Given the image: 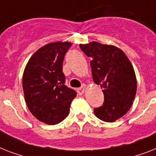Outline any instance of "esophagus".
<instances>
[{
	"label": "esophagus",
	"mask_w": 156,
	"mask_h": 156,
	"mask_svg": "<svg viewBox=\"0 0 156 156\" xmlns=\"http://www.w3.org/2000/svg\"><path fill=\"white\" fill-rule=\"evenodd\" d=\"M86 88H87V86L85 84H83L82 86V87H80V88H78V94H82L84 93L85 90H86Z\"/></svg>",
	"instance_id": "esophagus-1"
}]
</instances>
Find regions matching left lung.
Instances as JSON below:
<instances>
[{
    "instance_id": "obj_1",
    "label": "left lung",
    "mask_w": 156,
    "mask_h": 156,
    "mask_svg": "<svg viewBox=\"0 0 156 156\" xmlns=\"http://www.w3.org/2000/svg\"><path fill=\"white\" fill-rule=\"evenodd\" d=\"M85 54L92 58L91 71L94 83L104 94L102 107L94 110L104 122H112L130 110L137 90L135 70L124 52L115 45L92 41L80 44Z\"/></svg>"
}]
</instances>
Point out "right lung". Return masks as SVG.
<instances>
[{"label":"right lung","instance_id":"add662e5","mask_svg":"<svg viewBox=\"0 0 156 156\" xmlns=\"http://www.w3.org/2000/svg\"><path fill=\"white\" fill-rule=\"evenodd\" d=\"M71 43L57 41L37 49L25 66L22 78L28 108L39 121L49 125L61 122L68 116L76 91L65 85L64 57Z\"/></svg>","mask_w":156,"mask_h":156}]
</instances>
